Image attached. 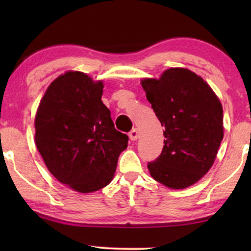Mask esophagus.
Masks as SVG:
<instances>
[{
	"instance_id": "esophagus-1",
	"label": "esophagus",
	"mask_w": 251,
	"mask_h": 251,
	"mask_svg": "<svg viewBox=\"0 0 251 251\" xmlns=\"http://www.w3.org/2000/svg\"><path fill=\"white\" fill-rule=\"evenodd\" d=\"M129 138L131 140H137L139 138V131L137 128H133L131 131L129 132Z\"/></svg>"
}]
</instances>
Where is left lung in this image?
Listing matches in <instances>:
<instances>
[{"instance_id": "obj_1", "label": "left lung", "mask_w": 251, "mask_h": 251, "mask_svg": "<svg viewBox=\"0 0 251 251\" xmlns=\"http://www.w3.org/2000/svg\"><path fill=\"white\" fill-rule=\"evenodd\" d=\"M142 87L164 126L160 156L147 164L164 186L186 188L210 169L224 136L223 107L209 84L187 68H169Z\"/></svg>"}]
</instances>
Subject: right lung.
I'll list each match as a JSON object with an SVG mask.
<instances>
[{"label":"right lung","mask_w":251,"mask_h":251,"mask_svg":"<svg viewBox=\"0 0 251 251\" xmlns=\"http://www.w3.org/2000/svg\"><path fill=\"white\" fill-rule=\"evenodd\" d=\"M102 88L82 72H66L48 87L35 116V144L48 170L80 193L107 186L128 146L102 104Z\"/></svg>","instance_id":"add662e5"}]
</instances>
